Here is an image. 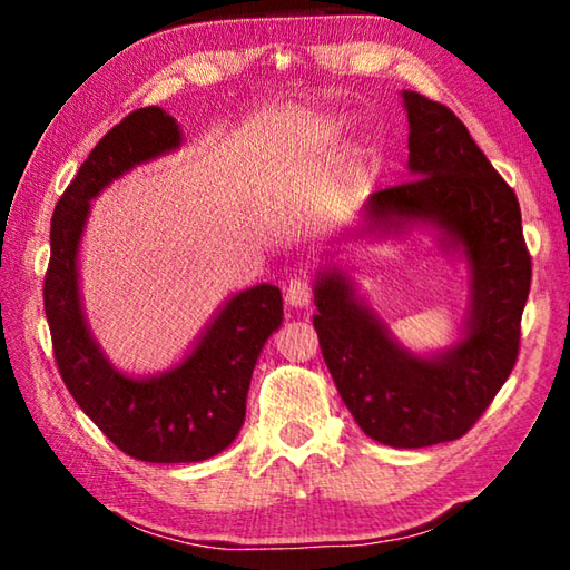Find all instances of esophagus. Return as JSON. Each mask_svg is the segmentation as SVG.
Here are the masks:
<instances>
[{
  "label": "esophagus",
  "instance_id": "34e87169",
  "mask_svg": "<svg viewBox=\"0 0 570 570\" xmlns=\"http://www.w3.org/2000/svg\"><path fill=\"white\" fill-rule=\"evenodd\" d=\"M312 296H314V286L308 278L298 276V278H292V284H288L286 288V302L292 304L294 308H304L312 304Z\"/></svg>",
  "mask_w": 570,
  "mask_h": 570
}]
</instances>
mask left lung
I'll return each instance as SVG.
<instances>
[{"instance_id": "obj_1", "label": "left lung", "mask_w": 570, "mask_h": 570, "mask_svg": "<svg viewBox=\"0 0 570 570\" xmlns=\"http://www.w3.org/2000/svg\"><path fill=\"white\" fill-rule=\"evenodd\" d=\"M410 120V176L372 193L364 216L382 230L435 226L470 262L465 336L435 356H414L360 302L342 272L320 274L314 330L336 390L360 428L392 448H430L465 435L513 372L530 254L515 190L490 166L455 112L402 92Z\"/></svg>"}]
</instances>
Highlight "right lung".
<instances>
[{
	"mask_svg": "<svg viewBox=\"0 0 570 570\" xmlns=\"http://www.w3.org/2000/svg\"><path fill=\"white\" fill-rule=\"evenodd\" d=\"M180 146L166 110L140 108L102 135L57 200L45 274V314L65 387L112 445L142 462H200L236 440L246 417L250 374L284 322L272 284L228 298L186 360L158 377L135 380L105 360L85 324L77 250L90 200L130 168Z\"/></svg>",
	"mask_w": 570,
	"mask_h": 570,
	"instance_id": "add662e5",
	"label": "right lung"
}]
</instances>
